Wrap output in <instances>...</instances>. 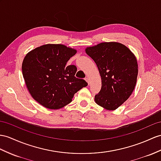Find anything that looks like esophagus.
<instances>
[{"label": "esophagus", "mask_w": 161, "mask_h": 161, "mask_svg": "<svg viewBox=\"0 0 161 161\" xmlns=\"http://www.w3.org/2000/svg\"><path fill=\"white\" fill-rule=\"evenodd\" d=\"M85 80L87 82V83H88V85H89V78H85Z\"/></svg>", "instance_id": "1"}]
</instances>
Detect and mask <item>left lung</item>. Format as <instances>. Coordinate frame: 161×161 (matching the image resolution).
Instances as JSON below:
<instances>
[{
  "instance_id": "obj_1",
  "label": "left lung",
  "mask_w": 161,
  "mask_h": 161,
  "mask_svg": "<svg viewBox=\"0 0 161 161\" xmlns=\"http://www.w3.org/2000/svg\"><path fill=\"white\" fill-rule=\"evenodd\" d=\"M85 50L95 61L102 80L101 89L94 99L96 103L106 110H115L135 89L138 75L135 54L116 42H102Z\"/></svg>"
}]
</instances>
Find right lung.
I'll list each match as a JSON object with an SVG mask.
<instances>
[{
  "label": "right lung",
  "mask_w": 161,
  "mask_h": 161,
  "mask_svg": "<svg viewBox=\"0 0 161 161\" xmlns=\"http://www.w3.org/2000/svg\"><path fill=\"white\" fill-rule=\"evenodd\" d=\"M77 50L63 44L39 46L26 54L22 69L26 87L33 98L49 109H59L72 101L78 91L87 87L75 76V65H66Z\"/></svg>",
  "instance_id": "1"
}]
</instances>
